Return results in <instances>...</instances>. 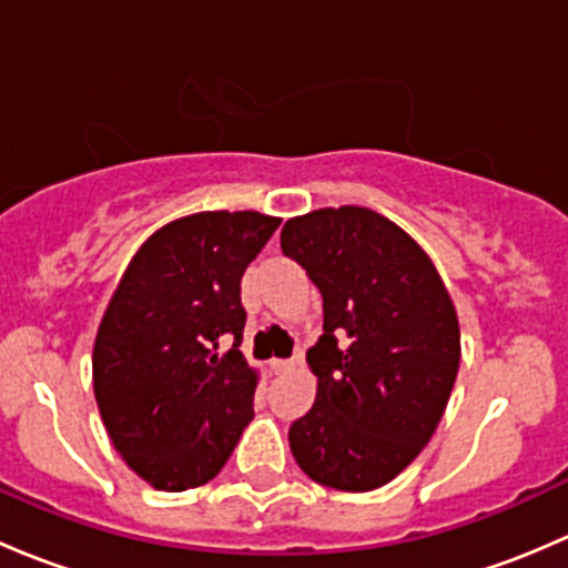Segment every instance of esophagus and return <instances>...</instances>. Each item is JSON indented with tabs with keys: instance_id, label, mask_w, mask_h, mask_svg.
Here are the masks:
<instances>
[{
	"instance_id": "34e87169",
	"label": "esophagus",
	"mask_w": 568,
	"mask_h": 568,
	"mask_svg": "<svg viewBox=\"0 0 568 568\" xmlns=\"http://www.w3.org/2000/svg\"><path fill=\"white\" fill-rule=\"evenodd\" d=\"M292 369H295V364H292V361H278V358L271 361V372L273 374H290Z\"/></svg>"
}]
</instances>
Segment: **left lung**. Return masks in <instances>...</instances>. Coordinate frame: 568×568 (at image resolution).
I'll return each mask as SVG.
<instances>
[{"mask_svg":"<svg viewBox=\"0 0 568 568\" xmlns=\"http://www.w3.org/2000/svg\"><path fill=\"white\" fill-rule=\"evenodd\" d=\"M284 256L323 295V336L306 353L312 410L290 426L308 478L369 493L429 443L459 369V320L426 251L369 207H323L290 219Z\"/></svg>","mask_w":568,"mask_h":568,"instance_id":"1","label":"left lung"}]
</instances>
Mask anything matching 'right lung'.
<instances>
[{
    "instance_id": "1",
    "label": "right lung",
    "mask_w": 568,
    "mask_h": 568,
    "mask_svg": "<svg viewBox=\"0 0 568 568\" xmlns=\"http://www.w3.org/2000/svg\"><path fill=\"white\" fill-rule=\"evenodd\" d=\"M282 219L194 213L161 226L122 273L92 349V385L111 443L166 493L207 484L254 418L260 374L241 347V278ZM236 344L217 353L221 337Z\"/></svg>"
}]
</instances>
